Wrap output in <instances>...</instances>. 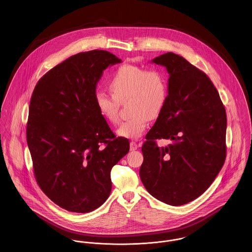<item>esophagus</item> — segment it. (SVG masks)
<instances>
[{"mask_svg": "<svg viewBox=\"0 0 252 252\" xmlns=\"http://www.w3.org/2000/svg\"><path fill=\"white\" fill-rule=\"evenodd\" d=\"M129 145H130V151H135V150H137L139 148V145L137 144V143H135V142H131Z\"/></svg>", "mask_w": 252, "mask_h": 252, "instance_id": "1", "label": "esophagus"}]
</instances>
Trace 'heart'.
Returning a JSON list of instances; mask_svg holds the SVG:
<instances>
[{"label": "heart", "instance_id": "heart-1", "mask_svg": "<svg viewBox=\"0 0 252 252\" xmlns=\"http://www.w3.org/2000/svg\"><path fill=\"white\" fill-rule=\"evenodd\" d=\"M112 95L97 92L96 108L111 123L119 122V103L130 98L131 117L117 129V135L126 139H139L144 135L150 119L157 118L165 106L168 95L167 79L157 69L125 64L114 72L108 82Z\"/></svg>", "mask_w": 252, "mask_h": 252}]
</instances>
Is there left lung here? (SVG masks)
I'll use <instances>...</instances> for the list:
<instances>
[{"instance_id": "1", "label": "left lung", "mask_w": 252, "mask_h": 252, "mask_svg": "<svg viewBox=\"0 0 252 252\" xmlns=\"http://www.w3.org/2000/svg\"><path fill=\"white\" fill-rule=\"evenodd\" d=\"M151 62L166 68L168 95L146 134L140 177L158 200L180 206L200 196L225 162L226 110L211 79L184 58L170 52ZM157 138L171 144L158 148Z\"/></svg>"}]
</instances>
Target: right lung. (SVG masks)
<instances>
[{
  "mask_svg": "<svg viewBox=\"0 0 252 252\" xmlns=\"http://www.w3.org/2000/svg\"><path fill=\"white\" fill-rule=\"evenodd\" d=\"M121 62L103 50L79 53L45 73L31 97L26 138L36 182L72 213L104 204L110 170L129 151L128 140L115 137L94 102L104 70Z\"/></svg>",
  "mask_w": 252,
  "mask_h": 252,
  "instance_id": "add662e5",
  "label": "right lung"
}]
</instances>
